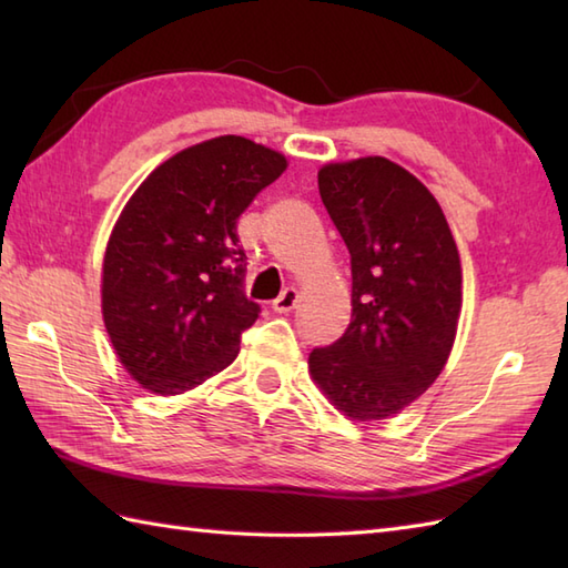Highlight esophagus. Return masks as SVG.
Instances as JSON below:
<instances>
[{
  "mask_svg": "<svg viewBox=\"0 0 568 568\" xmlns=\"http://www.w3.org/2000/svg\"><path fill=\"white\" fill-rule=\"evenodd\" d=\"M297 300H300V295H297L295 287H285V291L273 300V310L281 312V315H285V312H291L297 305Z\"/></svg>",
  "mask_w": 568,
  "mask_h": 568,
  "instance_id": "34e87169",
  "label": "esophagus"
}]
</instances>
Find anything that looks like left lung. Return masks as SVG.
<instances>
[{"label":"left lung","mask_w":568,"mask_h":568,"mask_svg":"<svg viewBox=\"0 0 568 568\" xmlns=\"http://www.w3.org/2000/svg\"><path fill=\"white\" fill-rule=\"evenodd\" d=\"M320 195L352 253V322L310 354L346 417L388 419L437 381L456 339L462 261L432 192L383 155L327 163Z\"/></svg>","instance_id":"left-lung-1"}]
</instances>
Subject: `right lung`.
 Wrapping results in <instances>:
<instances>
[{"label":"right lung","instance_id":"obj_1","mask_svg":"<svg viewBox=\"0 0 568 568\" xmlns=\"http://www.w3.org/2000/svg\"><path fill=\"white\" fill-rule=\"evenodd\" d=\"M287 168L283 153L216 136L175 153L119 214L102 263V317L141 388L180 395L224 371L261 307L244 295L236 220Z\"/></svg>","mask_w":568,"mask_h":568}]
</instances>
